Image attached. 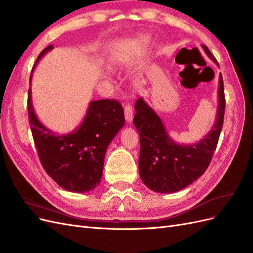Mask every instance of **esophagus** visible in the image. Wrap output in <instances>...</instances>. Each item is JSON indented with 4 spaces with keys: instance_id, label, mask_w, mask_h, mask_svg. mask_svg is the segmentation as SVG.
Here are the masks:
<instances>
[{
    "instance_id": "obj_1",
    "label": "esophagus",
    "mask_w": 253,
    "mask_h": 253,
    "mask_svg": "<svg viewBox=\"0 0 253 253\" xmlns=\"http://www.w3.org/2000/svg\"><path fill=\"white\" fill-rule=\"evenodd\" d=\"M125 117L128 124H131V122L133 121V109L131 105L127 104L125 108Z\"/></svg>"
}]
</instances>
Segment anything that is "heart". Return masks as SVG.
<instances>
[{"label": "heart", "instance_id": "b5f03b06", "mask_svg": "<svg viewBox=\"0 0 253 253\" xmlns=\"http://www.w3.org/2000/svg\"><path fill=\"white\" fill-rule=\"evenodd\" d=\"M117 59H119V58H117Z\"/></svg>", "mask_w": 253, "mask_h": 253}]
</instances>
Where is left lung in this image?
<instances>
[{
  "label": "left lung",
  "mask_w": 253,
  "mask_h": 253,
  "mask_svg": "<svg viewBox=\"0 0 253 253\" xmlns=\"http://www.w3.org/2000/svg\"><path fill=\"white\" fill-rule=\"evenodd\" d=\"M205 52L217 64L206 45ZM218 65V64H217ZM216 120L211 131L193 144L176 143L168 134L162 119L142 98L135 103L133 124L139 134V174L143 183L158 193H173L191 185L205 173L216 149L225 115L224 82L218 80Z\"/></svg>",
  "instance_id": "obj_1"
}]
</instances>
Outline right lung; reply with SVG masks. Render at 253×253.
<instances>
[{
  "label": "right lung",
  "instance_id": "add662e5",
  "mask_svg": "<svg viewBox=\"0 0 253 253\" xmlns=\"http://www.w3.org/2000/svg\"><path fill=\"white\" fill-rule=\"evenodd\" d=\"M52 48V45L44 48L36 64ZM33 72L34 68L30 81ZM27 110L30 129L44 170L61 188L70 192L84 193L94 190L101 180L106 149L125 126L121 104L114 99L90 101L79 127L62 135L53 133L38 119L30 88Z\"/></svg>",
  "mask_w": 253,
  "mask_h": 253
}]
</instances>
